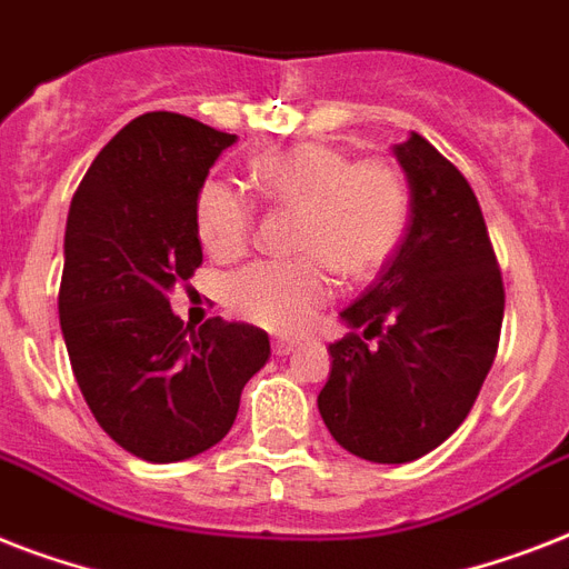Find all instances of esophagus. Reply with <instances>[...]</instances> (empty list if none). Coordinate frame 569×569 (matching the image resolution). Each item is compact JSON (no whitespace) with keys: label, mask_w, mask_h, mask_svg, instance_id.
I'll return each mask as SVG.
<instances>
[{"label":"esophagus","mask_w":569,"mask_h":569,"mask_svg":"<svg viewBox=\"0 0 569 569\" xmlns=\"http://www.w3.org/2000/svg\"><path fill=\"white\" fill-rule=\"evenodd\" d=\"M298 348V342L295 339H274V355L277 357H286L289 351H295Z\"/></svg>","instance_id":"1"}]
</instances>
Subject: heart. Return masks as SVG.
Masks as SVG:
<instances>
[{
    "label": "heart",
    "instance_id": "b5f03b06",
    "mask_svg": "<svg viewBox=\"0 0 569 569\" xmlns=\"http://www.w3.org/2000/svg\"><path fill=\"white\" fill-rule=\"evenodd\" d=\"M250 177L268 203L298 209V259H262L241 268L227 286L241 319L277 333H298L333 295L330 268L348 283L378 277L401 248L407 230L405 177L383 159L351 162L342 150L319 141L259 156ZM257 206L223 180L200 186L194 230L218 259L248 248Z\"/></svg>",
    "mask_w": 569,
    "mask_h": 569
}]
</instances>
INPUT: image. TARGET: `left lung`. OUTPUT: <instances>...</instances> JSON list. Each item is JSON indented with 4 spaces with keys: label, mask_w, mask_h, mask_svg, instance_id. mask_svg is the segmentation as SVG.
<instances>
[{
    "label": "left lung",
    "mask_w": 569,
    "mask_h": 569,
    "mask_svg": "<svg viewBox=\"0 0 569 569\" xmlns=\"http://www.w3.org/2000/svg\"><path fill=\"white\" fill-rule=\"evenodd\" d=\"M410 230L328 348L319 413L333 440L375 463H407L458 431L496 360L502 271L467 177L422 136L396 147ZM378 338L375 347L365 339Z\"/></svg>",
    "instance_id": "1"
}]
</instances>
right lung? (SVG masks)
I'll return each instance as SVG.
<instances>
[{
    "label": "right lung",
    "mask_w": 569,
    "mask_h": 569,
    "mask_svg": "<svg viewBox=\"0 0 569 569\" xmlns=\"http://www.w3.org/2000/svg\"><path fill=\"white\" fill-rule=\"evenodd\" d=\"M232 141L186 114H141L102 147L67 214L58 312L76 383L102 431L153 463L221 442L271 357L266 330L209 319L194 333L171 310L203 262L197 191Z\"/></svg>",
    "instance_id": "add662e5"
}]
</instances>
